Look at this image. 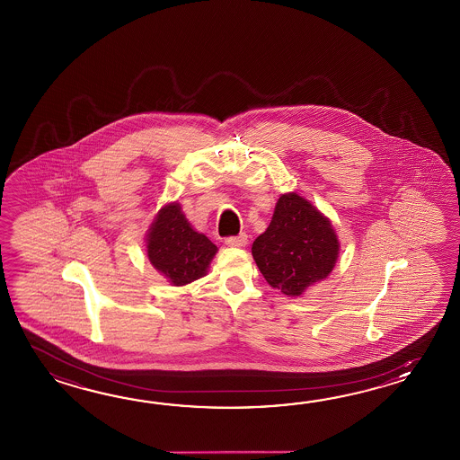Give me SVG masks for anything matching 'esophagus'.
<instances>
[{"label": "esophagus", "instance_id": "esophagus-1", "mask_svg": "<svg viewBox=\"0 0 460 460\" xmlns=\"http://www.w3.org/2000/svg\"><path fill=\"white\" fill-rule=\"evenodd\" d=\"M246 243H248V234H246L230 236V238L226 240V244L232 246V248H242V246H246Z\"/></svg>", "mask_w": 460, "mask_h": 460}]
</instances>
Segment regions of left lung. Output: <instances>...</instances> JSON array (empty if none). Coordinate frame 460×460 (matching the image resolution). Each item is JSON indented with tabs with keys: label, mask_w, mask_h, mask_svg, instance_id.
Returning a JSON list of instances; mask_svg holds the SVG:
<instances>
[{
	"label": "left lung",
	"mask_w": 460,
	"mask_h": 460,
	"mask_svg": "<svg viewBox=\"0 0 460 460\" xmlns=\"http://www.w3.org/2000/svg\"><path fill=\"white\" fill-rule=\"evenodd\" d=\"M339 253L341 242L331 218L296 192L278 199L270 226L252 246L264 279L288 297H301L325 279Z\"/></svg>",
	"instance_id": "obj_1"
}]
</instances>
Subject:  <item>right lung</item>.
<instances>
[{
	"instance_id": "right-lung-1",
	"label": "right lung",
	"mask_w": 460,
	"mask_h": 460,
	"mask_svg": "<svg viewBox=\"0 0 460 460\" xmlns=\"http://www.w3.org/2000/svg\"><path fill=\"white\" fill-rule=\"evenodd\" d=\"M217 252L216 244L189 224L177 200L161 207L147 228V260L171 286L204 278Z\"/></svg>"
}]
</instances>
